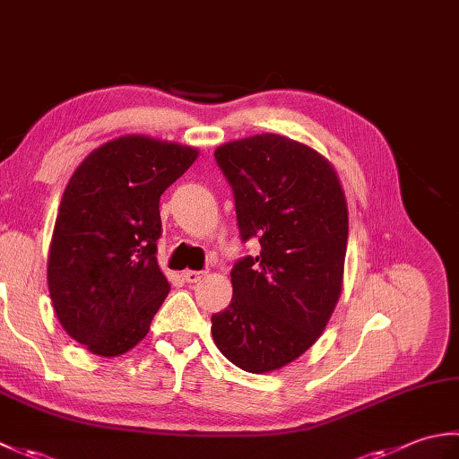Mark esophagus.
Returning a JSON list of instances; mask_svg holds the SVG:
<instances>
[{"instance_id": "esophagus-1", "label": "esophagus", "mask_w": 459, "mask_h": 459, "mask_svg": "<svg viewBox=\"0 0 459 459\" xmlns=\"http://www.w3.org/2000/svg\"><path fill=\"white\" fill-rule=\"evenodd\" d=\"M203 276H204V272H199V270H185L181 274V278L185 281H189V284H193V281H199Z\"/></svg>"}]
</instances>
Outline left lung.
I'll return each mask as SVG.
<instances>
[{"label": "left lung", "instance_id": "obj_1", "mask_svg": "<svg viewBox=\"0 0 459 459\" xmlns=\"http://www.w3.org/2000/svg\"><path fill=\"white\" fill-rule=\"evenodd\" d=\"M214 160L235 193L240 238L258 256L230 272L232 299L211 317L214 345L248 373L286 367L316 343L343 288L345 193L324 155L278 134L222 143Z\"/></svg>", "mask_w": 459, "mask_h": 459}]
</instances>
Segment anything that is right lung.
<instances>
[{
	"label": "right lung",
	"mask_w": 459,
	"mask_h": 459,
	"mask_svg": "<svg viewBox=\"0 0 459 459\" xmlns=\"http://www.w3.org/2000/svg\"><path fill=\"white\" fill-rule=\"evenodd\" d=\"M199 152L148 135L94 150L63 193L47 281L65 331L94 355L118 357L148 335L169 294L160 270V197Z\"/></svg>",
	"instance_id": "obj_1"
}]
</instances>
